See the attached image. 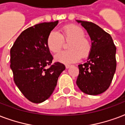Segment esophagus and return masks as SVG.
<instances>
[{"instance_id": "obj_1", "label": "esophagus", "mask_w": 125, "mask_h": 125, "mask_svg": "<svg viewBox=\"0 0 125 125\" xmlns=\"http://www.w3.org/2000/svg\"><path fill=\"white\" fill-rule=\"evenodd\" d=\"M71 66H72V64H65V67H66V69H69V68H70Z\"/></svg>"}]
</instances>
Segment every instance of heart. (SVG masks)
<instances>
[{
    "label": "heart",
    "instance_id": "heart-1",
    "mask_svg": "<svg viewBox=\"0 0 125 125\" xmlns=\"http://www.w3.org/2000/svg\"><path fill=\"white\" fill-rule=\"evenodd\" d=\"M64 41H71L68 44V51H62L55 56L57 61L66 63L74 62L81 56L85 58L91 51V42L84 36V31L78 26L69 25L62 28L61 32H50L47 37L46 44L50 51L58 53L61 51Z\"/></svg>",
    "mask_w": 125,
    "mask_h": 125
}]
</instances>
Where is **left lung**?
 I'll use <instances>...</instances> for the list:
<instances>
[{
  "mask_svg": "<svg viewBox=\"0 0 125 125\" xmlns=\"http://www.w3.org/2000/svg\"><path fill=\"white\" fill-rule=\"evenodd\" d=\"M76 21L86 29L92 42L87 61L79 65L76 84L82 92L97 95L109 89L116 71V46L109 33L91 22Z\"/></svg>",
  "mask_w": 125,
  "mask_h": 125,
  "instance_id": "1",
  "label": "left lung"
}]
</instances>
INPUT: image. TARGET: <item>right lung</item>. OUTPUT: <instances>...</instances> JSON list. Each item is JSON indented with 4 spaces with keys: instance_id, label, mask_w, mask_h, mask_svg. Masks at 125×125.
Masks as SVG:
<instances>
[{
    "instance_id": "right-lung-1",
    "label": "right lung",
    "mask_w": 125,
    "mask_h": 125,
    "mask_svg": "<svg viewBox=\"0 0 125 125\" xmlns=\"http://www.w3.org/2000/svg\"><path fill=\"white\" fill-rule=\"evenodd\" d=\"M58 23L56 21L29 27L22 32L10 49V69L14 83L34 103L49 99L65 69L59 62L52 64L53 57L46 44L49 34Z\"/></svg>"
}]
</instances>
